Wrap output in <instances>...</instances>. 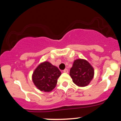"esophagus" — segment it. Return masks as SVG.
Listing matches in <instances>:
<instances>
[{"instance_id":"obj_1","label":"esophagus","mask_w":121,"mask_h":121,"mask_svg":"<svg viewBox=\"0 0 121 121\" xmlns=\"http://www.w3.org/2000/svg\"><path fill=\"white\" fill-rule=\"evenodd\" d=\"M63 72L66 73H68V70H67V69H65L64 70H63Z\"/></svg>"}]
</instances>
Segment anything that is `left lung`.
Returning <instances> with one entry per match:
<instances>
[{
	"instance_id": "1",
	"label": "left lung",
	"mask_w": 121,
	"mask_h": 121,
	"mask_svg": "<svg viewBox=\"0 0 121 121\" xmlns=\"http://www.w3.org/2000/svg\"><path fill=\"white\" fill-rule=\"evenodd\" d=\"M94 69L85 59H77L73 62L70 70L73 82L78 86H86L90 84L94 77Z\"/></svg>"
}]
</instances>
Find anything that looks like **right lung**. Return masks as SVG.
<instances>
[{"instance_id":"1","label":"right lung","mask_w":121,"mask_h":121,"mask_svg":"<svg viewBox=\"0 0 121 121\" xmlns=\"http://www.w3.org/2000/svg\"><path fill=\"white\" fill-rule=\"evenodd\" d=\"M60 75L61 72L56 66L44 61L35 69L32 76V81L40 91L50 92L55 88Z\"/></svg>"}]
</instances>
